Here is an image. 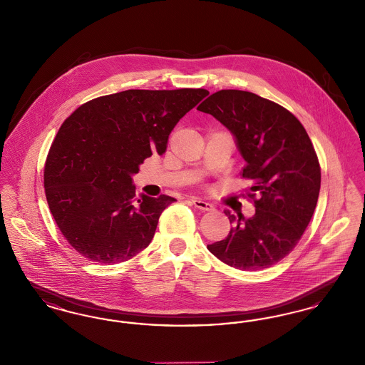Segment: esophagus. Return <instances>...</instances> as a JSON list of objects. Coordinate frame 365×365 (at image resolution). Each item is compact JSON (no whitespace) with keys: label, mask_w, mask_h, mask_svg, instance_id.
Listing matches in <instances>:
<instances>
[{"label":"esophagus","mask_w":365,"mask_h":365,"mask_svg":"<svg viewBox=\"0 0 365 365\" xmlns=\"http://www.w3.org/2000/svg\"><path fill=\"white\" fill-rule=\"evenodd\" d=\"M191 204H192L195 208L201 209V210H213V209H215V207H213L212 204L205 202V201H202V200H200V198H191Z\"/></svg>","instance_id":"1"}]
</instances>
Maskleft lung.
<instances>
[{
    "instance_id": "1",
    "label": "left lung",
    "mask_w": 365,
    "mask_h": 365,
    "mask_svg": "<svg viewBox=\"0 0 365 365\" xmlns=\"http://www.w3.org/2000/svg\"><path fill=\"white\" fill-rule=\"evenodd\" d=\"M234 134L246 161L242 178L253 180L256 213L208 250L227 265L257 271L284 259L312 219L320 191V164L304 125L286 108L242 90H220L197 108ZM259 198H255V192Z\"/></svg>"
}]
</instances>
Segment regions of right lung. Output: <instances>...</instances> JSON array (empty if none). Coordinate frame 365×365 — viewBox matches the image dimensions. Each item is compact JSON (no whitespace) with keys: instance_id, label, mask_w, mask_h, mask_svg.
Returning <instances> with one entry per match:
<instances>
[{"instance_id":"obj_1","label":"right lung","mask_w":365,"mask_h":365,"mask_svg":"<svg viewBox=\"0 0 365 365\" xmlns=\"http://www.w3.org/2000/svg\"><path fill=\"white\" fill-rule=\"evenodd\" d=\"M205 88L125 90L87 101L61 124L46 157L45 194L64 238L85 259L118 264L148 247L170 195L135 200L131 176L167 150Z\"/></svg>"}]
</instances>
